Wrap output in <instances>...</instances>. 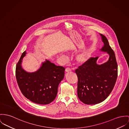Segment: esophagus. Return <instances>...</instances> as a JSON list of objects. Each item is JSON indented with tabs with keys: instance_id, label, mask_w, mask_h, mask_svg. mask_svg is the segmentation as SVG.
<instances>
[{
	"instance_id": "1",
	"label": "esophagus",
	"mask_w": 129,
	"mask_h": 129,
	"mask_svg": "<svg viewBox=\"0 0 129 129\" xmlns=\"http://www.w3.org/2000/svg\"><path fill=\"white\" fill-rule=\"evenodd\" d=\"M71 68H70L69 67H67V68H66V69H65V71L66 72H69L70 71H71Z\"/></svg>"
}]
</instances>
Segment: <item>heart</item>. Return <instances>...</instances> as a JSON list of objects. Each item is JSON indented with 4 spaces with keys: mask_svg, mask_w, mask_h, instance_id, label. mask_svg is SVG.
Instances as JSON below:
<instances>
[{
    "mask_svg": "<svg viewBox=\"0 0 129 129\" xmlns=\"http://www.w3.org/2000/svg\"><path fill=\"white\" fill-rule=\"evenodd\" d=\"M90 54L89 52H86L78 55L76 57V60L79 63H83L88 60ZM60 58L64 62H66L67 60V57L64 55H61L60 57Z\"/></svg>",
    "mask_w": 129,
    "mask_h": 129,
    "instance_id": "obj_1",
    "label": "heart"
}]
</instances>
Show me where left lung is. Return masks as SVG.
Listing matches in <instances>:
<instances>
[{"instance_id": "1", "label": "left lung", "mask_w": 129, "mask_h": 129, "mask_svg": "<svg viewBox=\"0 0 129 129\" xmlns=\"http://www.w3.org/2000/svg\"><path fill=\"white\" fill-rule=\"evenodd\" d=\"M100 35L104 44L101 50L107 52L109 60L98 65V57H90L75 70L78 79V96L87 105L97 104L106 99L114 88L118 75L115 53L106 37Z\"/></svg>"}]
</instances>
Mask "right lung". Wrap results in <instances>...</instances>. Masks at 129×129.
I'll return each mask as SVG.
<instances>
[{"mask_svg":"<svg viewBox=\"0 0 129 129\" xmlns=\"http://www.w3.org/2000/svg\"><path fill=\"white\" fill-rule=\"evenodd\" d=\"M25 54V51L22 53L16 68V77L20 90L25 98L33 103L49 104L56 97L65 69L46 60L37 71L27 73L21 66Z\"/></svg>","mask_w":129,"mask_h":129,"instance_id":"add662e5","label":"right lung"}]
</instances>
